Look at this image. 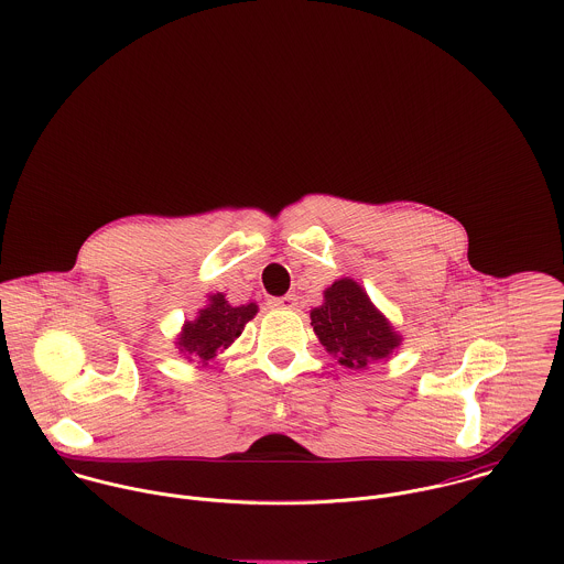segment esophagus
Instances as JSON below:
<instances>
[{
	"label": "esophagus",
	"instance_id": "obj_1",
	"mask_svg": "<svg viewBox=\"0 0 564 564\" xmlns=\"http://www.w3.org/2000/svg\"><path fill=\"white\" fill-rule=\"evenodd\" d=\"M269 308H284V311H293L297 306V297L295 295H284V297H271Z\"/></svg>",
	"mask_w": 564,
	"mask_h": 564
}]
</instances>
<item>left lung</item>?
Instances as JSON below:
<instances>
[{
  "label": "left lung",
  "mask_w": 564,
  "mask_h": 564,
  "mask_svg": "<svg viewBox=\"0 0 564 564\" xmlns=\"http://www.w3.org/2000/svg\"><path fill=\"white\" fill-rule=\"evenodd\" d=\"M311 325L325 351L347 369H367L389 360L402 334L351 278H338L323 291V304L311 311Z\"/></svg>",
  "instance_id": "8db88e82"
}]
</instances>
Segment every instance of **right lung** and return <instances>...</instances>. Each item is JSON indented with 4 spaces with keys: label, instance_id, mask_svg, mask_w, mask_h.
I'll list each match as a JSON object with an SVG mask.
<instances>
[{
    "label": "right lung",
    "instance_id": "right-lung-1",
    "mask_svg": "<svg viewBox=\"0 0 564 564\" xmlns=\"http://www.w3.org/2000/svg\"><path fill=\"white\" fill-rule=\"evenodd\" d=\"M258 313V304L249 302L241 306L228 304L224 293H210L208 304L199 308L193 322H184L175 336V349L188 360L208 367L217 354L226 351L239 336L245 325Z\"/></svg>",
    "mask_w": 564,
    "mask_h": 564
}]
</instances>
